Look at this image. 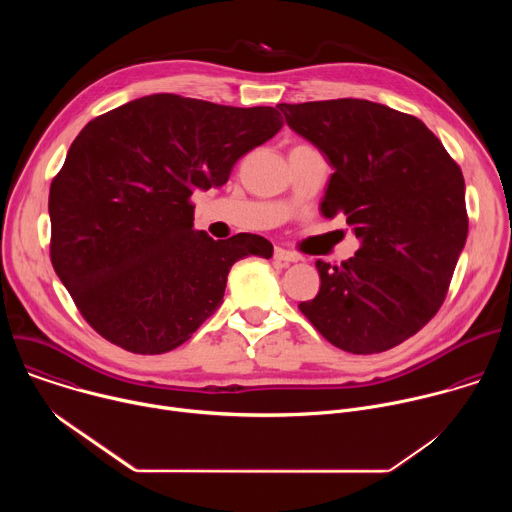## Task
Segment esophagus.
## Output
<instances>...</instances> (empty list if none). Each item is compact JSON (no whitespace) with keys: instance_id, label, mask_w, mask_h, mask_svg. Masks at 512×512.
I'll list each match as a JSON object with an SVG mask.
<instances>
[{"instance_id":"34e87169","label":"esophagus","mask_w":512,"mask_h":512,"mask_svg":"<svg viewBox=\"0 0 512 512\" xmlns=\"http://www.w3.org/2000/svg\"><path fill=\"white\" fill-rule=\"evenodd\" d=\"M273 257H275L277 261H281V263H298V261L302 259L300 255L291 253V251H285V249H281V247H275V251H273Z\"/></svg>"}]
</instances>
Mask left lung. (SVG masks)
I'll return each instance as SVG.
<instances>
[{
	"label": "left lung",
	"instance_id": "obj_1",
	"mask_svg": "<svg viewBox=\"0 0 512 512\" xmlns=\"http://www.w3.org/2000/svg\"><path fill=\"white\" fill-rule=\"evenodd\" d=\"M334 174L322 214H344L360 247L330 267L302 314L352 354L389 350L440 310L468 237L460 166L423 121L364 99L279 103Z\"/></svg>",
	"mask_w": 512,
	"mask_h": 512
}]
</instances>
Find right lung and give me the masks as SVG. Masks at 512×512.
Segmentation results:
<instances>
[{
    "mask_svg": "<svg viewBox=\"0 0 512 512\" xmlns=\"http://www.w3.org/2000/svg\"><path fill=\"white\" fill-rule=\"evenodd\" d=\"M283 121L273 107H227L158 93L95 117L52 180L50 259L83 318L135 354L184 344L223 304L231 267L273 245L194 231L196 190L223 186Z\"/></svg>",
    "mask_w": 512,
    "mask_h": 512,
    "instance_id": "right-lung-1",
    "label": "right lung"
}]
</instances>
